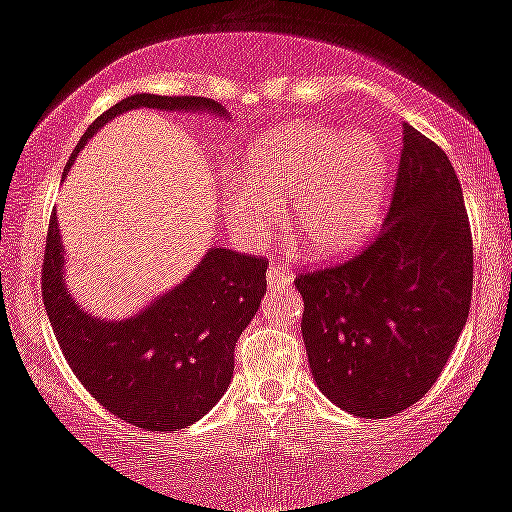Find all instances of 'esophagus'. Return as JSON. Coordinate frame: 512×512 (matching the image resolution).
<instances>
[{
    "label": "esophagus",
    "mask_w": 512,
    "mask_h": 512,
    "mask_svg": "<svg viewBox=\"0 0 512 512\" xmlns=\"http://www.w3.org/2000/svg\"><path fill=\"white\" fill-rule=\"evenodd\" d=\"M291 279H294V274H291L286 267H282V265H269V269H267L269 289H274V286L291 284Z\"/></svg>",
    "instance_id": "esophagus-1"
}]
</instances>
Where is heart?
Returning a JSON list of instances; mask_svg holds the SVG:
<instances>
[{
	"instance_id": "1",
	"label": "heart",
	"mask_w": 512,
	"mask_h": 512,
	"mask_svg": "<svg viewBox=\"0 0 512 512\" xmlns=\"http://www.w3.org/2000/svg\"><path fill=\"white\" fill-rule=\"evenodd\" d=\"M389 150L369 131L294 123L257 138L245 182L226 194V221L245 245H260L289 213V228L313 260H340L379 223Z\"/></svg>"
}]
</instances>
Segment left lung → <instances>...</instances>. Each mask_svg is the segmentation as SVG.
Segmentation results:
<instances>
[{
  "mask_svg": "<svg viewBox=\"0 0 512 512\" xmlns=\"http://www.w3.org/2000/svg\"><path fill=\"white\" fill-rule=\"evenodd\" d=\"M474 250L449 157L403 126L389 216L345 265L301 274V333L318 389L359 418L413 406L445 369L471 303Z\"/></svg>",
  "mask_w": 512,
  "mask_h": 512,
  "instance_id": "obj_1",
  "label": "left lung"
}]
</instances>
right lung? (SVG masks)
I'll list each match as a JSON object with an SVG mask.
<instances>
[{
    "label": "right lung",
    "instance_id": "1",
    "mask_svg": "<svg viewBox=\"0 0 512 512\" xmlns=\"http://www.w3.org/2000/svg\"><path fill=\"white\" fill-rule=\"evenodd\" d=\"M140 106L230 119L213 99L131 94L89 126L67 170L101 126ZM55 218L53 213L46 238L43 303L72 372L106 411L136 428L170 432L196 423L228 389L235 342L267 291V262L209 247L184 282L136 316L101 318L84 311L67 289L65 245Z\"/></svg>",
    "mask_w": 512,
    "mask_h": 512
}]
</instances>
